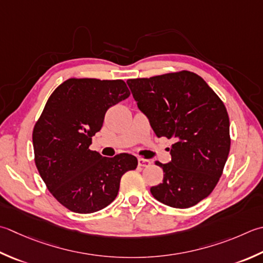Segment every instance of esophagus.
I'll list each match as a JSON object with an SVG mask.
<instances>
[{
	"label": "esophagus",
	"mask_w": 263,
	"mask_h": 263,
	"mask_svg": "<svg viewBox=\"0 0 263 263\" xmlns=\"http://www.w3.org/2000/svg\"><path fill=\"white\" fill-rule=\"evenodd\" d=\"M138 164H139V166L146 167V166L151 165L152 161H149V159H146V158H139V159H138Z\"/></svg>",
	"instance_id": "obj_1"
}]
</instances>
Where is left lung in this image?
<instances>
[{
    "mask_svg": "<svg viewBox=\"0 0 263 263\" xmlns=\"http://www.w3.org/2000/svg\"><path fill=\"white\" fill-rule=\"evenodd\" d=\"M155 135L174 139L171 162H156L163 182L151 188L158 202L194 206L217 186L230 151L229 116L222 100L193 71L127 80Z\"/></svg>",
    "mask_w": 263,
    "mask_h": 263,
    "instance_id": "8db88e82",
    "label": "left lung"
}]
</instances>
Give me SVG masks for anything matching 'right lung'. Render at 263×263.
<instances>
[{
  "mask_svg": "<svg viewBox=\"0 0 263 263\" xmlns=\"http://www.w3.org/2000/svg\"><path fill=\"white\" fill-rule=\"evenodd\" d=\"M130 96L122 80L69 79L46 101L33 130L36 167L58 202L93 213L114 200L121 178L138 166L130 154L102 157L89 149L108 108Z\"/></svg>",
  "mask_w": 263,
  "mask_h": 263,
  "instance_id": "right-lung-1",
  "label": "right lung"
}]
</instances>
